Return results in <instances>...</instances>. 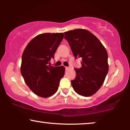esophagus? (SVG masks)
Instances as JSON below:
<instances>
[{
  "mask_svg": "<svg viewBox=\"0 0 130 130\" xmlns=\"http://www.w3.org/2000/svg\"><path fill=\"white\" fill-rule=\"evenodd\" d=\"M69 68H70V67H65V69H66V70H69Z\"/></svg>",
  "mask_w": 130,
  "mask_h": 130,
  "instance_id": "34e87169",
  "label": "esophagus"
}]
</instances>
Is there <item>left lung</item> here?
Segmentation results:
<instances>
[{"label":"left lung","instance_id":"obj_1","mask_svg":"<svg viewBox=\"0 0 130 130\" xmlns=\"http://www.w3.org/2000/svg\"><path fill=\"white\" fill-rule=\"evenodd\" d=\"M64 38L75 58H82V67L74 69L76 76L71 80L73 88L80 95L90 96L100 89L108 74V53L100 41L88 30L65 32Z\"/></svg>","mask_w":130,"mask_h":130}]
</instances>
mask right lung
Segmentation results:
<instances>
[{
	"label": "right lung",
	"instance_id": "add662e5",
	"mask_svg": "<svg viewBox=\"0 0 130 130\" xmlns=\"http://www.w3.org/2000/svg\"><path fill=\"white\" fill-rule=\"evenodd\" d=\"M63 37V33L41 34L34 38L23 52L21 74L30 89L39 96L54 95L64 75V66L48 65Z\"/></svg>",
	"mask_w": 130,
	"mask_h": 130
}]
</instances>
